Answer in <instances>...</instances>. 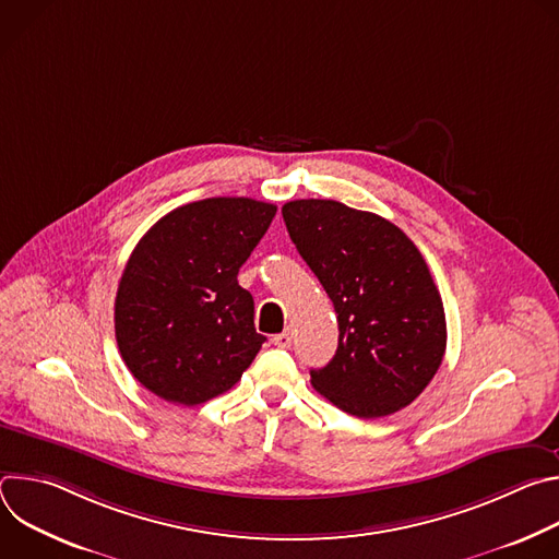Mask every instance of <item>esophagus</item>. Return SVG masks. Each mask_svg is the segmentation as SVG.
<instances>
[{"label": "esophagus", "mask_w": 559, "mask_h": 559, "mask_svg": "<svg viewBox=\"0 0 559 559\" xmlns=\"http://www.w3.org/2000/svg\"><path fill=\"white\" fill-rule=\"evenodd\" d=\"M272 343H274L278 349H289V347H292V334H289V332L276 334V336L272 338Z\"/></svg>", "instance_id": "esophagus-1"}]
</instances>
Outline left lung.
Segmentation results:
<instances>
[{"label":"left lung","instance_id":"obj_1","mask_svg":"<svg viewBox=\"0 0 559 559\" xmlns=\"http://www.w3.org/2000/svg\"><path fill=\"white\" fill-rule=\"evenodd\" d=\"M283 218L338 313V349L309 371L313 389L356 418L412 405L447 347L442 298L420 250L386 218L330 199L289 201Z\"/></svg>","mask_w":559,"mask_h":559}]
</instances>
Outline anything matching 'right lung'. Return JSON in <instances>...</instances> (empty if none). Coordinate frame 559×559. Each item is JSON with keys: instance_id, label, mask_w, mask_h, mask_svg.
I'll return each instance as SVG.
<instances>
[{"instance_id": "1", "label": "right lung", "mask_w": 559, "mask_h": 559, "mask_svg": "<svg viewBox=\"0 0 559 559\" xmlns=\"http://www.w3.org/2000/svg\"><path fill=\"white\" fill-rule=\"evenodd\" d=\"M276 205L214 197L158 218L132 250L115 298V336L130 373L168 403L194 407L231 389L265 336L236 276Z\"/></svg>"}]
</instances>
